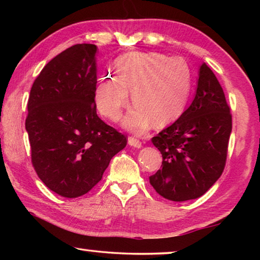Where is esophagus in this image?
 <instances>
[{"mask_svg":"<svg viewBox=\"0 0 260 260\" xmlns=\"http://www.w3.org/2000/svg\"><path fill=\"white\" fill-rule=\"evenodd\" d=\"M127 142H128V144L131 147H134V148H141L142 147V143H141V141L133 138V136H131V138H128V140H127Z\"/></svg>","mask_w":260,"mask_h":260,"instance_id":"34e87169","label":"esophagus"}]
</instances>
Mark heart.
<instances>
[{
	"label": "heart",
	"mask_w": 260,
	"mask_h": 260,
	"mask_svg": "<svg viewBox=\"0 0 260 260\" xmlns=\"http://www.w3.org/2000/svg\"><path fill=\"white\" fill-rule=\"evenodd\" d=\"M116 77L105 74L96 83L95 105L101 114L117 120L129 101L135 105L122 119L125 128L146 132L182 116L191 89V72L181 57L159 52H129L114 64Z\"/></svg>",
	"instance_id": "obj_1"
}]
</instances>
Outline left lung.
Segmentation results:
<instances>
[{
    "instance_id": "left-lung-1",
    "label": "left lung",
    "mask_w": 260,
    "mask_h": 260,
    "mask_svg": "<svg viewBox=\"0 0 260 260\" xmlns=\"http://www.w3.org/2000/svg\"><path fill=\"white\" fill-rule=\"evenodd\" d=\"M230 111L217 77L203 63L191 104L151 140L162 162L149 180L160 196L174 202L195 200L213 186L226 162L232 132Z\"/></svg>"
}]
</instances>
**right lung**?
I'll return each instance as SVG.
<instances>
[{"mask_svg":"<svg viewBox=\"0 0 260 260\" xmlns=\"http://www.w3.org/2000/svg\"><path fill=\"white\" fill-rule=\"evenodd\" d=\"M96 51L89 43L68 48L42 69L29 93L25 127L32 164L41 181L67 199L98 184L127 144L96 113Z\"/></svg>","mask_w":260,"mask_h":260,"instance_id":"add662e5","label":"right lung"}]
</instances>
